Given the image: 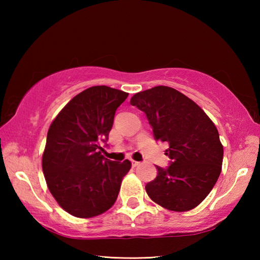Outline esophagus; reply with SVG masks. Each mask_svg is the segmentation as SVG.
Wrapping results in <instances>:
<instances>
[{
  "label": "esophagus",
  "mask_w": 260,
  "mask_h": 260,
  "mask_svg": "<svg viewBox=\"0 0 260 260\" xmlns=\"http://www.w3.org/2000/svg\"><path fill=\"white\" fill-rule=\"evenodd\" d=\"M141 163L140 162H137V161H134V159H132V167L133 168H136L137 165H140Z\"/></svg>",
  "instance_id": "1"
}]
</instances>
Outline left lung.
<instances>
[{
  "mask_svg": "<svg viewBox=\"0 0 260 260\" xmlns=\"http://www.w3.org/2000/svg\"><path fill=\"white\" fill-rule=\"evenodd\" d=\"M131 105L144 112L155 141L169 143L168 168L145 190L154 202L172 211H189L212 190L221 172L223 147L217 127L198 105L167 86L137 92Z\"/></svg>",
  "mask_w": 260,
  "mask_h": 260,
  "instance_id": "8db88e82",
  "label": "left lung"
}]
</instances>
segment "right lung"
Instances as JSON below:
<instances>
[{
  "label": "right lung",
  "instance_id": "right-lung-1",
  "mask_svg": "<svg viewBox=\"0 0 260 260\" xmlns=\"http://www.w3.org/2000/svg\"><path fill=\"white\" fill-rule=\"evenodd\" d=\"M128 93L107 86L90 87L66 105L48 131L42 170L59 206L78 218L101 214L113 206L131 162L110 161L102 152L114 116Z\"/></svg>",
  "mask_w": 260,
  "mask_h": 260
}]
</instances>
